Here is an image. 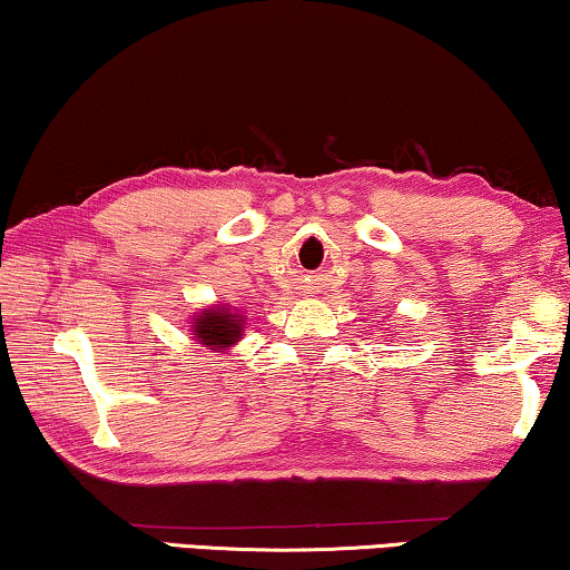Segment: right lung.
I'll list each match as a JSON object with an SVG mask.
<instances>
[{
	"label": "right lung",
	"mask_w": 570,
	"mask_h": 570,
	"mask_svg": "<svg viewBox=\"0 0 570 570\" xmlns=\"http://www.w3.org/2000/svg\"><path fill=\"white\" fill-rule=\"evenodd\" d=\"M191 332L197 334L199 345L223 353V350L236 345L244 334V316L225 306H209L194 316Z\"/></svg>",
	"instance_id": "add662e5"
}]
</instances>
